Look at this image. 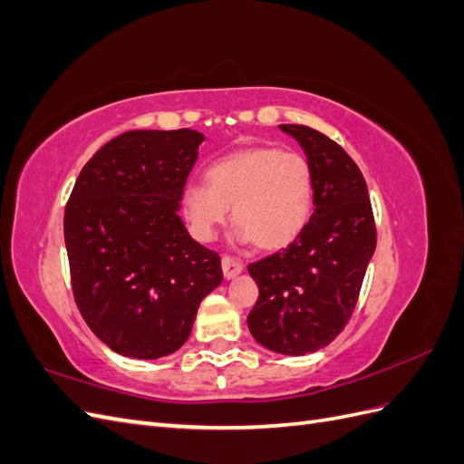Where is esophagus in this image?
<instances>
[{"label": "esophagus", "instance_id": "1", "mask_svg": "<svg viewBox=\"0 0 464 464\" xmlns=\"http://www.w3.org/2000/svg\"><path fill=\"white\" fill-rule=\"evenodd\" d=\"M244 271V263L237 259V257H232V256H222V273L227 278H232L236 275H240Z\"/></svg>", "mask_w": 464, "mask_h": 464}]
</instances>
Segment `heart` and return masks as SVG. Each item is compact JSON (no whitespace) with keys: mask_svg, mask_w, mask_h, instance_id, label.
<instances>
[{"mask_svg":"<svg viewBox=\"0 0 464 464\" xmlns=\"http://www.w3.org/2000/svg\"><path fill=\"white\" fill-rule=\"evenodd\" d=\"M206 184L184 189V213L199 240H213L232 217L236 237L261 249L292 244L305 228L314 208V168L300 150L269 145L246 147L207 168Z\"/></svg>","mask_w":464,"mask_h":464,"instance_id":"b5f03b06","label":"heart"}]
</instances>
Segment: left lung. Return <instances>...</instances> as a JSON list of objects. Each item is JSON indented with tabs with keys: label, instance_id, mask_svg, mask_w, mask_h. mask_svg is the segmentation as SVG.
<instances>
[{
	"label": "left lung",
	"instance_id": "8db88e82",
	"mask_svg": "<svg viewBox=\"0 0 464 464\" xmlns=\"http://www.w3.org/2000/svg\"><path fill=\"white\" fill-rule=\"evenodd\" d=\"M280 130L312 162L315 210L288 247L247 265L259 286L247 327L273 353L304 356L346 327L377 232L366 179L346 150L307 125L283 123Z\"/></svg>",
	"mask_w": 464,
	"mask_h": 464
}]
</instances>
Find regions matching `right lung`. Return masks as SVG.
Wrapping results in <instances>:
<instances>
[{
	"label": "right lung",
	"instance_id": "right-lung-1",
	"mask_svg": "<svg viewBox=\"0 0 464 464\" xmlns=\"http://www.w3.org/2000/svg\"><path fill=\"white\" fill-rule=\"evenodd\" d=\"M203 135L125 131L82 166L63 215L73 298L114 353L154 360L188 341L201 300L222 283L217 251L178 217Z\"/></svg>",
	"mask_w": 464,
	"mask_h": 464
}]
</instances>
